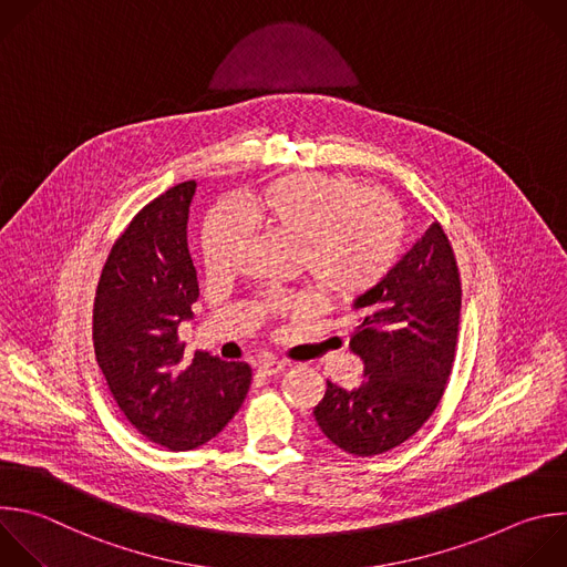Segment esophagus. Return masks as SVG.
Returning <instances> with one entry per match:
<instances>
[{
    "label": "esophagus",
    "instance_id": "esophagus-1",
    "mask_svg": "<svg viewBox=\"0 0 567 567\" xmlns=\"http://www.w3.org/2000/svg\"><path fill=\"white\" fill-rule=\"evenodd\" d=\"M285 367H287L285 360H280V358H265V360L258 362V371H260L262 375H276V373H280Z\"/></svg>",
    "mask_w": 567,
    "mask_h": 567
}]
</instances>
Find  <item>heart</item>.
<instances>
[{
	"label": "heart",
	"instance_id": "obj_1",
	"mask_svg": "<svg viewBox=\"0 0 567 567\" xmlns=\"http://www.w3.org/2000/svg\"><path fill=\"white\" fill-rule=\"evenodd\" d=\"M258 223L298 245L316 289L342 305L369 296L394 269L403 247L396 205L351 175L296 173L280 177L249 200L220 207L205 225L203 258L209 274H227ZM269 309H305L302 296L276 293Z\"/></svg>",
	"mask_w": 567,
	"mask_h": 567
}]
</instances>
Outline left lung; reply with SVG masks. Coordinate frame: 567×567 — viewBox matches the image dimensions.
Listing matches in <instances>:
<instances>
[{"label": "left lung", "mask_w": 567, "mask_h": 567, "mask_svg": "<svg viewBox=\"0 0 567 567\" xmlns=\"http://www.w3.org/2000/svg\"><path fill=\"white\" fill-rule=\"evenodd\" d=\"M461 274L439 223L369 296L353 302L358 327L349 347L364 362V381L342 390L327 381L313 416L342 452L375 456L414 436L434 414L452 373Z\"/></svg>", "instance_id": "1"}]
</instances>
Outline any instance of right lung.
I'll use <instances>...</instances> for the list:
<instances>
[{"label": "right lung", "mask_w": 567, "mask_h": 567, "mask_svg": "<svg viewBox=\"0 0 567 567\" xmlns=\"http://www.w3.org/2000/svg\"><path fill=\"white\" fill-rule=\"evenodd\" d=\"M196 179L148 203L115 240L93 305V344L126 421L171 452L196 450L240 410L251 367L207 351L188 360L177 338L200 296L186 223Z\"/></svg>", "instance_id": "add662e5"}]
</instances>
